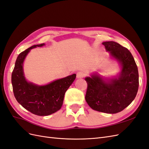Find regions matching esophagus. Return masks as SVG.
<instances>
[{
    "instance_id": "1",
    "label": "esophagus",
    "mask_w": 149,
    "mask_h": 149,
    "mask_svg": "<svg viewBox=\"0 0 149 149\" xmlns=\"http://www.w3.org/2000/svg\"><path fill=\"white\" fill-rule=\"evenodd\" d=\"M85 76H86V74H85L84 72L80 71V72H78L77 73V79H82V78L84 77Z\"/></svg>"
}]
</instances>
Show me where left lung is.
I'll list each match as a JSON object with an SVG mask.
<instances>
[{"mask_svg": "<svg viewBox=\"0 0 149 149\" xmlns=\"http://www.w3.org/2000/svg\"><path fill=\"white\" fill-rule=\"evenodd\" d=\"M102 44L110 56L120 63L121 72L117 77L105 79L97 74L87 77L86 100L97 111L116 113L129 106L137 95L139 88L137 66L130 51L113 41Z\"/></svg>", "mask_w": 149, "mask_h": 149, "instance_id": "obj_1", "label": "left lung"}]
</instances>
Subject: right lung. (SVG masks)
I'll use <instances>...</instances> for the list:
<instances>
[{
	"label": "right lung",
	"mask_w": 149,
	"mask_h": 149,
	"mask_svg": "<svg viewBox=\"0 0 149 149\" xmlns=\"http://www.w3.org/2000/svg\"><path fill=\"white\" fill-rule=\"evenodd\" d=\"M44 45H34L21 52L12 73V88L17 101L29 112L39 116H49L61 109L65 93L76 77L74 74L44 86L27 81L23 69L25 58L31 49Z\"/></svg>",
	"instance_id": "right-lung-1"
}]
</instances>
